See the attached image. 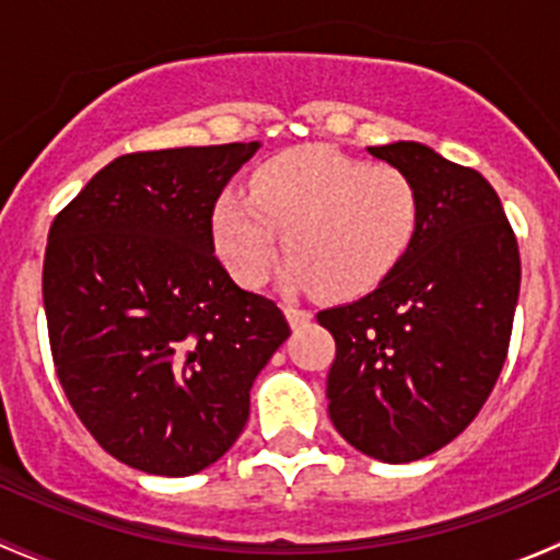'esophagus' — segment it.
Masks as SVG:
<instances>
[{"label": "esophagus", "instance_id": "esophagus-1", "mask_svg": "<svg viewBox=\"0 0 560 560\" xmlns=\"http://www.w3.org/2000/svg\"><path fill=\"white\" fill-rule=\"evenodd\" d=\"M287 319H290L292 327H303L312 322V312H306V308H298V306H287L284 308Z\"/></svg>", "mask_w": 560, "mask_h": 560}]
</instances>
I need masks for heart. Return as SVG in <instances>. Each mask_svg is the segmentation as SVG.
<instances>
[{"label":"heart","mask_w":560,"mask_h":560,"mask_svg":"<svg viewBox=\"0 0 560 560\" xmlns=\"http://www.w3.org/2000/svg\"><path fill=\"white\" fill-rule=\"evenodd\" d=\"M422 195L409 173L306 145L265 162L252 195L224 191L213 241L230 273L262 287L281 254L287 281L327 298H358L395 273L415 246Z\"/></svg>","instance_id":"1"}]
</instances>
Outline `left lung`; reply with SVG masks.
<instances>
[{"mask_svg":"<svg viewBox=\"0 0 560 560\" xmlns=\"http://www.w3.org/2000/svg\"><path fill=\"white\" fill-rule=\"evenodd\" d=\"M371 156L422 195L404 262L374 292L316 314L336 338L330 420L363 455L411 463L479 415L510 349L521 252L493 186L428 145L398 140Z\"/></svg>","mask_w":560,"mask_h":560,"instance_id":"8db88e82","label":"left lung"}]
</instances>
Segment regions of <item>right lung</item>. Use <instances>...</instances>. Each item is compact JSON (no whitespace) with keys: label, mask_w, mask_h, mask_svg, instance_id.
Here are the masks:
<instances>
[{"label":"right lung","mask_w":560,"mask_h":560,"mask_svg":"<svg viewBox=\"0 0 560 560\" xmlns=\"http://www.w3.org/2000/svg\"><path fill=\"white\" fill-rule=\"evenodd\" d=\"M259 143L124 154L54 219L43 265L50 354L100 447L160 477L228 453L248 389L290 336L273 301L213 254V206Z\"/></svg>","instance_id":"1"}]
</instances>
